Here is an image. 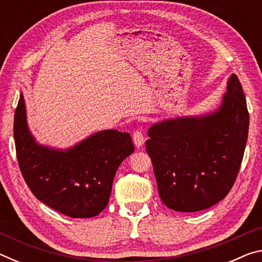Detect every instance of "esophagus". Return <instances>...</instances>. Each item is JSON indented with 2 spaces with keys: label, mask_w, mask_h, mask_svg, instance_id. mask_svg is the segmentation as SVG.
Masks as SVG:
<instances>
[{
  "label": "esophagus",
  "mask_w": 262,
  "mask_h": 262,
  "mask_svg": "<svg viewBox=\"0 0 262 262\" xmlns=\"http://www.w3.org/2000/svg\"><path fill=\"white\" fill-rule=\"evenodd\" d=\"M133 142H134V144L136 145L137 148H140L143 145L144 143V136H143V133L141 130H135L133 133Z\"/></svg>",
  "instance_id": "esophagus-1"
}]
</instances>
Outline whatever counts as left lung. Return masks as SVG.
Wrapping results in <instances>:
<instances>
[{
	"label": "left lung",
	"mask_w": 262,
	"mask_h": 262,
	"mask_svg": "<svg viewBox=\"0 0 262 262\" xmlns=\"http://www.w3.org/2000/svg\"><path fill=\"white\" fill-rule=\"evenodd\" d=\"M248 125L245 95L232 74L215 112L170 119L150 127L145 148L164 205L195 212L223 200L241 168Z\"/></svg>",
	"instance_id": "1"
}]
</instances>
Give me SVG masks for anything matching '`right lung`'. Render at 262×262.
I'll list each match as a JSON object with an SVG mask.
<instances>
[{"mask_svg": "<svg viewBox=\"0 0 262 262\" xmlns=\"http://www.w3.org/2000/svg\"><path fill=\"white\" fill-rule=\"evenodd\" d=\"M14 137L21 176L31 192L72 219H89L107 206L114 176L134 151L128 133L101 130L67 150L38 144L28 128L24 97L15 111Z\"/></svg>", "mask_w": 262, "mask_h": 262, "instance_id": "obj_1", "label": "right lung"}]
</instances>
